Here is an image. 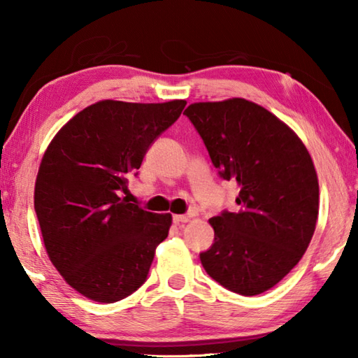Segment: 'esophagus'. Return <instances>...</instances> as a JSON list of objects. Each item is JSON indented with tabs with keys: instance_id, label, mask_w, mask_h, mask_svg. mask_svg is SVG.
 Here are the masks:
<instances>
[{
	"instance_id": "esophagus-1",
	"label": "esophagus",
	"mask_w": 358,
	"mask_h": 358,
	"mask_svg": "<svg viewBox=\"0 0 358 358\" xmlns=\"http://www.w3.org/2000/svg\"><path fill=\"white\" fill-rule=\"evenodd\" d=\"M189 221V216L187 215H175L173 216V224H177V226H180V224L183 222H187Z\"/></svg>"
}]
</instances>
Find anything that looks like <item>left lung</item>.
Masks as SVG:
<instances>
[{"mask_svg":"<svg viewBox=\"0 0 358 358\" xmlns=\"http://www.w3.org/2000/svg\"><path fill=\"white\" fill-rule=\"evenodd\" d=\"M222 180L238 183L237 213L210 220L215 243L201 252L207 273L251 296L280 282L299 264L319 215V183L299 136L266 108L234 98L196 102L185 113Z\"/></svg>","mask_w":358,"mask_h":358,"instance_id":"left-lung-1","label":"left lung"}]
</instances>
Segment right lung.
Listing matches in <instances>:
<instances>
[{
    "mask_svg": "<svg viewBox=\"0 0 358 358\" xmlns=\"http://www.w3.org/2000/svg\"><path fill=\"white\" fill-rule=\"evenodd\" d=\"M186 101H99L69 120L48 145L34 186V210L52 264L77 292L99 303L147 281L172 216L120 199L148 148Z\"/></svg>",
    "mask_w": 358,
    "mask_h": 358,
    "instance_id": "obj_1",
    "label": "right lung"
}]
</instances>
